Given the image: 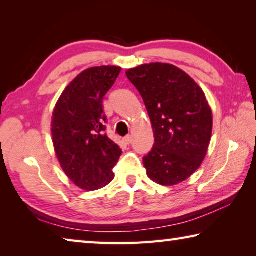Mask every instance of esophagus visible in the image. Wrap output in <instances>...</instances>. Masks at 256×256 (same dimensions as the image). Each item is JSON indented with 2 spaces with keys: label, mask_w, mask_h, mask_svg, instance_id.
Masks as SVG:
<instances>
[{
  "label": "esophagus",
  "mask_w": 256,
  "mask_h": 256,
  "mask_svg": "<svg viewBox=\"0 0 256 256\" xmlns=\"http://www.w3.org/2000/svg\"><path fill=\"white\" fill-rule=\"evenodd\" d=\"M124 142H125V144H131V142H132V136H125V138H124Z\"/></svg>",
  "instance_id": "1"
}]
</instances>
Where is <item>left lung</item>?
<instances>
[{
    "mask_svg": "<svg viewBox=\"0 0 256 256\" xmlns=\"http://www.w3.org/2000/svg\"><path fill=\"white\" fill-rule=\"evenodd\" d=\"M144 98L154 144L144 157L146 175L172 186L196 172L204 159L212 133V112L203 90L180 68L144 64L126 71Z\"/></svg>",
    "mask_w": 256,
    "mask_h": 256,
    "instance_id": "obj_1",
    "label": "left lung"
}]
</instances>
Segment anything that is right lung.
Wrapping results in <instances>:
<instances>
[{
    "instance_id": "add662e5",
    "label": "right lung",
    "mask_w": 256,
    "mask_h": 256,
    "mask_svg": "<svg viewBox=\"0 0 256 256\" xmlns=\"http://www.w3.org/2000/svg\"><path fill=\"white\" fill-rule=\"evenodd\" d=\"M120 72V66H96L81 72L56 102L52 136L66 176L80 188L94 190L114 178L112 168L122 154L105 133L102 99Z\"/></svg>"
}]
</instances>
